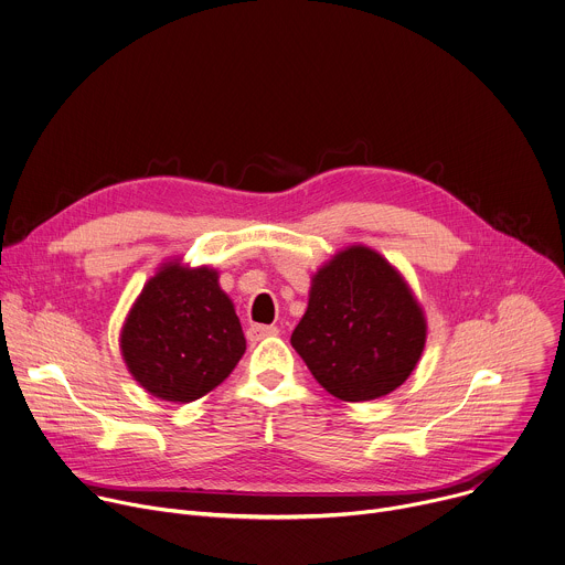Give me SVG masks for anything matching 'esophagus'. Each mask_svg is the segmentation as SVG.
Here are the masks:
<instances>
[{"instance_id":"34e87169","label":"esophagus","mask_w":565,"mask_h":565,"mask_svg":"<svg viewBox=\"0 0 565 565\" xmlns=\"http://www.w3.org/2000/svg\"><path fill=\"white\" fill-rule=\"evenodd\" d=\"M275 335H279V329H277V327L253 324V327L248 329V340H250V342H262V340H266V338H275Z\"/></svg>"}]
</instances>
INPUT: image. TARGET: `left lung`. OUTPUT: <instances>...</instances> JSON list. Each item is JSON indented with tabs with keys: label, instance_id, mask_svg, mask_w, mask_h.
<instances>
[{
	"label": "left lung",
	"instance_id": "obj_1",
	"mask_svg": "<svg viewBox=\"0 0 565 565\" xmlns=\"http://www.w3.org/2000/svg\"><path fill=\"white\" fill-rule=\"evenodd\" d=\"M425 340V312L409 284L375 250L351 246L312 275L290 344L331 395L364 402L412 375Z\"/></svg>",
	"mask_w": 565,
	"mask_h": 565
}]
</instances>
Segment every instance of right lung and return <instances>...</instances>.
I'll return each instance as SVG.
<instances>
[{
	"instance_id": "1",
	"label": "right lung",
	"mask_w": 565,
	"mask_h": 565,
	"mask_svg": "<svg viewBox=\"0 0 565 565\" xmlns=\"http://www.w3.org/2000/svg\"><path fill=\"white\" fill-rule=\"evenodd\" d=\"M120 351L145 391L168 402H192L232 373L246 353V338L218 273L170 262L131 306Z\"/></svg>"
}]
</instances>
